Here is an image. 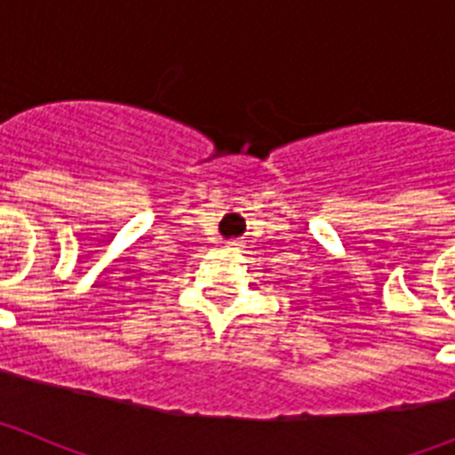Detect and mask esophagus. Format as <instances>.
Returning <instances> with one entry per match:
<instances>
[{
    "mask_svg": "<svg viewBox=\"0 0 455 455\" xmlns=\"http://www.w3.org/2000/svg\"><path fill=\"white\" fill-rule=\"evenodd\" d=\"M228 248H232V251H239L241 241L239 239H230V241H228Z\"/></svg>",
    "mask_w": 455,
    "mask_h": 455,
    "instance_id": "obj_1",
    "label": "esophagus"
}]
</instances>
